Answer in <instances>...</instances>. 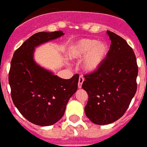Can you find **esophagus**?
<instances>
[{
    "mask_svg": "<svg viewBox=\"0 0 147 147\" xmlns=\"http://www.w3.org/2000/svg\"><path fill=\"white\" fill-rule=\"evenodd\" d=\"M84 78H83V76H80L79 77V80H78V88H82V84H83V82H84Z\"/></svg>",
    "mask_w": 147,
    "mask_h": 147,
    "instance_id": "obj_1",
    "label": "esophagus"
}]
</instances>
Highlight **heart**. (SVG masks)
Segmentation results:
<instances>
[{
	"label": "heart",
	"instance_id": "b5f03b06",
	"mask_svg": "<svg viewBox=\"0 0 147 147\" xmlns=\"http://www.w3.org/2000/svg\"><path fill=\"white\" fill-rule=\"evenodd\" d=\"M109 53V47L104 41L84 38L72 43L68 47L67 56L70 59H81L85 57L82 67L92 73L102 66Z\"/></svg>",
	"mask_w": 147,
	"mask_h": 147
}]
</instances>
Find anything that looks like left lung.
Returning a JSON list of instances; mask_svg holds the SVG:
<instances>
[{
	"label": "left lung",
	"instance_id": "8db88e82",
	"mask_svg": "<svg viewBox=\"0 0 147 147\" xmlns=\"http://www.w3.org/2000/svg\"><path fill=\"white\" fill-rule=\"evenodd\" d=\"M107 33L111 40L107 59L97 71L84 76L82 84L88 94L86 115L99 125L120 119L137 91L138 67L134 52L118 34Z\"/></svg>",
	"mask_w": 147,
	"mask_h": 147
}]
</instances>
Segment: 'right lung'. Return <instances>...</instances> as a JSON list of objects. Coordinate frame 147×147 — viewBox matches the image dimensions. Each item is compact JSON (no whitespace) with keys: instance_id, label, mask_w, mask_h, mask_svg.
Instances as JSON below:
<instances>
[{"instance_id":"obj_1","label":"right lung","mask_w":147,"mask_h":147,"mask_svg":"<svg viewBox=\"0 0 147 147\" xmlns=\"http://www.w3.org/2000/svg\"><path fill=\"white\" fill-rule=\"evenodd\" d=\"M63 35L62 31L33 34L15 51L10 63L9 84L13 102L28 121L39 126L59 121L78 89V75L63 79L34 59L35 47Z\"/></svg>"}]
</instances>
